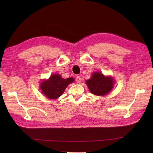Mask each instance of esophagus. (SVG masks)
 Wrapping results in <instances>:
<instances>
[{
    "instance_id": "34e87169",
    "label": "esophagus",
    "mask_w": 153,
    "mask_h": 153,
    "mask_svg": "<svg viewBox=\"0 0 153 153\" xmlns=\"http://www.w3.org/2000/svg\"><path fill=\"white\" fill-rule=\"evenodd\" d=\"M76 82H77V83H79L81 82V77H80L79 76H77L76 77Z\"/></svg>"
}]
</instances>
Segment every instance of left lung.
Segmentation results:
<instances>
[{
	"label": "left lung",
	"mask_w": 153,
	"mask_h": 153,
	"mask_svg": "<svg viewBox=\"0 0 153 153\" xmlns=\"http://www.w3.org/2000/svg\"><path fill=\"white\" fill-rule=\"evenodd\" d=\"M85 83L90 92L93 95L104 96L111 91L114 87V81L112 77L105 76L102 74L96 71Z\"/></svg>",
	"instance_id": "obj_1"
}]
</instances>
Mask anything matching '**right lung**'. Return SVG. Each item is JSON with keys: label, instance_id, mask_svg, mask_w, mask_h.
I'll return each mask as SVG.
<instances>
[{"label": "right lung", "instance_id": "add662e5", "mask_svg": "<svg viewBox=\"0 0 153 153\" xmlns=\"http://www.w3.org/2000/svg\"><path fill=\"white\" fill-rule=\"evenodd\" d=\"M74 82L73 77L64 79L60 74H53L48 79L41 82L40 89L48 99H56L62 95L67 86Z\"/></svg>", "mask_w": 153, "mask_h": 153}]
</instances>
